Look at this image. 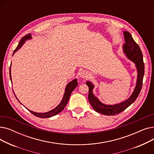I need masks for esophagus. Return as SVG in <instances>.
<instances>
[{
    "mask_svg": "<svg viewBox=\"0 0 154 154\" xmlns=\"http://www.w3.org/2000/svg\"><path fill=\"white\" fill-rule=\"evenodd\" d=\"M80 77H82V78L86 79V78L88 77V73H87V72H86L85 70H83L80 73Z\"/></svg>",
    "mask_w": 154,
    "mask_h": 154,
    "instance_id": "esophagus-1",
    "label": "esophagus"
}]
</instances>
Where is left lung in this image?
<instances>
[{"label":"left lung","mask_w":154,"mask_h":154,"mask_svg":"<svg viewBox=\"0 0 154 154\" xmlns=\"http://www.w3.org/2000/svg\"><path fill=\"white\" fill-rule=\"evenodd\" d=\"M125 43L124 44V51L127 57L133 61L135 63L138 72L137 84L134 91L131 96L125 101L120 103L112 105H106L101 103L97 98H96L92 93L94 85L91 82H87L86 84L88 87V99L91 106L97 112L106 116H114L118 114L125 110L128 107L136 100L139 96L142 87L143 78L144 75V63L143 55L139 46L133 39L131 34L128 32H124Z\"/></svg>","instance_id":"8db88e82"}]
</instances>
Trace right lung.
I'll return each mask as SVG.
<instances>
[{"label":"right lung","instance_id":"obj_1","mask_svg":"<svg viewBox=\"0 0 154 154\" xmlns=\"http://www.w3.org/2000/svg\"><path fill=\"white\" fill-rule=\"evenodd\" d=\"M31 34H27L26 35H25L24 37H23L21 40H20V42L17 47V48H15L13 54L17 51L18 49L21 47V46L23 45V44L26 42V40L27 39H30L31 38ZM11 67H10V78H11V80L12 81L11 79ZM78 83H77V79H75L74 80H73L72 81H71L70 82H69L66 88V91H65V93H64V95L63 97V99L61 101V102L59 103V105H58V106H57L55 109H54L53 110L47 112L45 113H37V112H34L33 111H31L30 110L28 109V110L31 112L32 114H34L35 116L40 117V118H49L51 117L52 116H54L57 114H58L59 113H60L61 111H62L63 110V109L65 108V107L66 106V105L68 103V101L69 100L70 96L71 93L72 92V91H74L75 87L77 86ZM17 98V97H16Z\"/></svg>","mask_w":154,"mask_h":154}]
</instances>
